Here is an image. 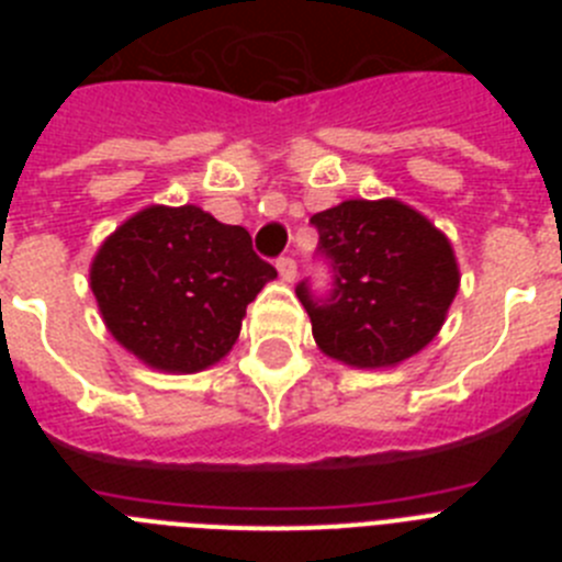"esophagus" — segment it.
<instances>
[{
  "instance_id": "esophagus-1",
  "label": "esophagus",
  "mask_w": 562,
  "mask_h": 562,
  "mask_svg": "<svg viewBox=\"0 0 562 562\" xmlns=\"http://www.w3.org/2000/svg\"><path fill=\"white\" fill-rule=\"evenodd\" d=\"M276 267H278V276H281V281H284V284H292V281H295L297 265L292 261V258H278Z\"/></svg>"
}]
</instances>
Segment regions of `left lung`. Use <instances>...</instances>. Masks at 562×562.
<instances>
[{
	"instance_id": "8db88e82",
	"label": "left lung",
	"mask_w": 562,
	"mask_h": 562,
	"mask_svg": "<svg viewBox=\"0 0 562 562\" xmlns=\"http://www.w3.org/2000/svg\"><path fill=\"white\" fill-rule=\"evenodd\" d=\"M331 258L335 290L317 304L306 284L317 349L351 369H394L419 355L445 326L459 292L450 238L400 200H346L312 216Z\"/></svg>"
}]
</instances>
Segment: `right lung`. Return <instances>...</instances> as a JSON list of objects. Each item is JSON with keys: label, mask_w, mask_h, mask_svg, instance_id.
I'll return each instance as SVG.
<instances>
[{"label": "right lung", "mask_w": 562, "mask_h": 562, "mask_svg": "<svg viewBox=\"0 0 562 562\" xmlns=\"http://www.w3.org/2000/svg\"><path fill=\"white\" fill-rule=\"evenodd\" d=\"M276 276L245 227L196 205H148L103 238L89 290L128 355L148 369L196 374L233 349L247 304Z\"/></svg>", "instance_id": "add662e5"}]
</instances>
